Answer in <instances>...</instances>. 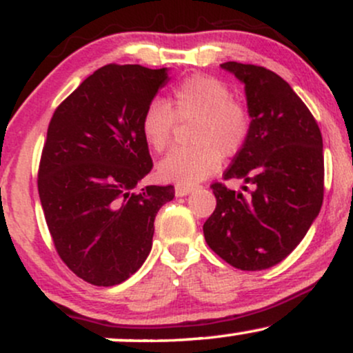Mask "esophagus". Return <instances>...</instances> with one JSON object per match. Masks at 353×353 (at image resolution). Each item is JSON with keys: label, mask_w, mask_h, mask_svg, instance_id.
<instances>
[{"label": "esophagus", "mask_w": 353, "mask_h": 353, "mask_svg": "<svg viewBox=\"0 0 353 353\" xmlns=\"http://www.w3.org/2000/svg\"><path fill=\"white\" fill-rule=\"evenodd\" d=\"M194 189H196L194 185H179V184H177L176 185V196L177 197H184V196H188V194L192 192Z\"/></svg>", "instance_id": "obj_1"}]
</instances>
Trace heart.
I'll use <instances>...</instances> for the list:
<instances>
[{"instance_id": "b5f03b06", "label": "heart", "mask_w": 353, "mask_h": 353, "mask_svg": "<svg viewBox=\"0 0 353 353\" xmlns=\"http://www.w3.org/2000/svg\"><path fill=\"white\" fill-rule=\"evenodd\" d=\"M177 119H196L188 148L172 149L157 165L164 181L192 185L221 168L222 156H234L244 148L250 132L249 109L232 98L224 81L209 74H192L172 89L171 106L152 99L141 117L145 144L163 152L171 144Z\"/></svg>"}]
</instances>
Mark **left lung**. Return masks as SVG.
Here are the masks:
<instances>
[{"mask_svg": "<svg viewBox=\"0 0 353 353\" xmlns=\"http://www.w3.org/2000/svg\"><path fill=\"white\" fill-rule=\"evenodd\" d=\"M244 84L250 132L224 172L249 194L212 184L216 210L204 224L210 249L241 270H264L301 244L323 201L322 134L281 76L254 64H221Z\"/></svg>", "mask_w": 353, "mask_h": 353, "instance_id": "left-lung-1", "label": "left lung"}]
</instances>
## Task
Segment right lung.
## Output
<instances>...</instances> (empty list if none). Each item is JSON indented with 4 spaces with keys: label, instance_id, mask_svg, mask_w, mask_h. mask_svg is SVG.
<instances>
[{
    "label": "right lung",
    "instance_id": "1",
    "mask_svg": "<svg viewBox=\"0 0 353 353\" xmlns=\"http://www.w3.org/2000/svg\"><path fill=\"white\" fill-rule=\"evenodd\" d=\"M168 81V68L108 64L51 117L39 199L59 257L92 285H117L144 264L157 210L174 199L172 185L134 190L152 169L141 117Z\"/></svg>",
    "mask_w": 353,
    "mask_h": 353
}]
</instances>
